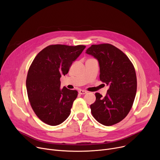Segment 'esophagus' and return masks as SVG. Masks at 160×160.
Masks as SVG:
<instances>
[{"label":"esophagus","instance_id":"obj_1","mask_svg":"<svg viewBox=\"0 0 160 160\" xmlns=\"http://www.w3.org/2000/svg\"><path fill=\"white\" fill-rule=\"evenodd\" d=\"M88 93V91H86V90H80L79 91V93L80 94V95H84V94H86V93Z\"/></svg>","mask_w":160,"mask_h":160}]
</instances>
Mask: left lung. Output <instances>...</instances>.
<instances>
[{
  "instance_id": "8db88e82",
  "label": "left lung",
  "mask_w": 160,
  "mask_h": 160,
  "mask_svg": "<svg viewBox=\"0 0 160 160\" xmlns=\"http://www.w3.org/2000/svg\"><path fill=\"white\" fill-rule=\"evenodd\" d=\"M98 61L100 80L110 86L104 97L95 93L91 113L100 124L112 126L124 119L132 107L137 91L134 67L128 56L115 46L92 45L86 50Z\"/></svg>"
}]
</instances>
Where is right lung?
Listing matches in <instances>:
<instances>
[{"label": "right lung", "instance_id": "1", "mask_svg": "<svg viewBox=\"0 0 160 160\" xmlns=\"http://www.w3.org/2000/svg\"><path fill=\"white\" fill-rule=\"evenodd\" d=\"M86 48L84 45H49L40 51L28 69L26 86L32 110L43 122L56 126L71 113L78 91L63 87L60 78L68 73L72 62Z\"/></svg>", "mask_w": 160, "mask_h": 160}]
</instances>
